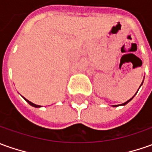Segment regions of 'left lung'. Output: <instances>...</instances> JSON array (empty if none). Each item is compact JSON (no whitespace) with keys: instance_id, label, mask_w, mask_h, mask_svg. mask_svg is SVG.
I'll use <instances>...</instances> for the list:
<instances>
[{"instance_id":"left-lung-1","label":"left lung","mask_w":152,"mask_h":152,"mask_svg":"<svg viewBox=\"0 0 152 152\" xmlns=\"http://www.w3.org/2000/svg\"><path fill=\"white\" fill-rule=\"evenodd\" d=\"M143 84V81H142V83H141V85ZM140 87H141V86H140ZM137 94V93H136ZM136 94H135V95H136ZM135 95H134V96H135ZM134 96H132V98L134 97ZM132 98H131V99H130V100H128L127 102H125V103H123V104H120V105H113V106H114V107H115V106H125V105H126V104H127L128 102H131V101H132Z\"/></svg>"}]
</instances>
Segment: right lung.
<instances>
[{
	"instance_id": "obj_1",
	"label": "right lung",
	"mask_w": 152,
	"mask_h": 152,
	"mask_svg": "<svg viewBox=\"0 0 152 152\" xmlns=\"http://www.w3.org/2000/svg\"><path fill=\"white\" fill-rule=\"evenodd\" d=\"M25 100L26 101V102H28V104H30L31 106H34V107H37V108H39V107H41V106H39V105H36V104H34V103H32L31 102H30V101H28L27 99H26V98H24Z\"/></svg>"
}]
</instances>
